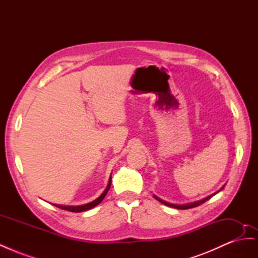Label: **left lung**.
Here are the masks:
<instances>
[{
	"instance_id": "left-lung-1",
	"label": "left lung",
	"mask_w": 258,
	"mask_h": 258,
	"mask_svg": "<svg viewBox=\"0 0 258 258\" xmlns=\"http://www.w3.org/2000/svg\"><path fill=\"white\" fill-rule=\"evenodd\" d=\"M223 189V188H222ZM220 191V190H218ZM217 191V192H218ZM216 194V192H215ZM214 194V195H215ZM214 195H211V196H209V197H207V198H205V199H202V200H200V201H197V202H192V204H188V205H185V206H176V205H172V204H169V202H166V201H163V200H161V199H159L158 197H156V196H154L155 197V199L156 200H158V201H160L161 204H163V205H166V206H168V207H171V208H175V209H179V210H186V209H191V208H195V207H198V206H200V205H202V204H205L206 201H208L209 199H211L212 198Z\"/></svg>"
}]
</instances>
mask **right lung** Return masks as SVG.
<instances>
[{
  "mask_svg": "<svg viewBox=\"0 0 258 258\" xmlns=\"http://www.w3.org/2000/svg\"><path fill=\"white\" fill-rule=\"evenodd\" d=\"M111 183H112V181H111V178H110V181H108V185H107V187H106V189L103 191V194L101 195V196H100L99 198H97L96 200H93L92 202H89V204H87V205L79 206V207H64V206H58V205H54V206L58 207V208H60V209H62V210L70 211V212H84V211L90 210V209L95 208L96 206H98L99 204H101V202H102V200H103V199H104V197H105V195L107 194L108 189H110Z\"/></svg>",
  "mask_w": 258,
  "mask_h": 258,
  "instance_id": "right-lung-1",
  "label": "right lung"
}]
</instances>
